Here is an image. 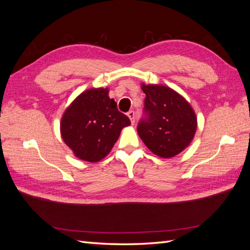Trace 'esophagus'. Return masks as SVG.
I'll return each instance as SVG.
<instances>
[{"mask_svg":"<svg viewBox=\"0 0 250 250\" xmlns=\"http://www.w3.org/2000/svg\"><path fill=\"white\" fill-rule=\"evenodd\" d=\"M127 116H128V118H129V120H130V122H131V124L133 125V124H134V117H135V113H134V111H133V110H130V111H128V113H127Z\"/></svg>","mask_w":250,"mask_h":250,"instance_id":"1","label":"esophagus"}]
</instances>
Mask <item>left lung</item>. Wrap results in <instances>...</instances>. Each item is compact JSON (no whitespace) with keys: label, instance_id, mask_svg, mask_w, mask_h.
<instances>
[{"label":"left lung","instance_id":"left-lung-1","mask_svg":"<svg viewBox=\"0 0 250 250\" xmlns=\"http://www.w3.org/2000/svg\"><path fill=\"white\" fill-rule=\"evenodd\" d=\"M145 113L138 133L155 155L169 158L190 145L197 129V117L185 98L169 86L142 83Z\"/></svg>","mask_w":250,"mask_h":250}]
</instances>
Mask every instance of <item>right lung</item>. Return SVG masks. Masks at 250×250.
<instances>
[{
  "label": "right lung",
  "instance_id": "obj_1",
  "mask_svg": "<svg viewBox=\"0 0 250 250\" xmlns=\"http://www.w3.org/2000/svg\"><path fill=\"white\" fill-rule=\"evenodd\" d=\"M129 125V118L109 98L108 88H89L64 110L60 133L75 156L97 163L110 152L121 131Z\"/></svg>",
  "mask_w": 250,
  "mask_h": 250
}]
</instances>
